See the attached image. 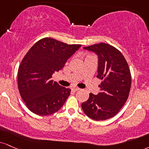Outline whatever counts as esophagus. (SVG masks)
I'll list each match as a JSON object with an SVG mask.
<instances>
[{"instance_id":"esophagus-1","label":"esophagus","mask_w":149,"mask_h":149,"mask_svg":"<svg viewBox=\"0 0 149 149\" xmlns=\"http://www.w3.org/2000/svg\"><path fill=\"white\" fill-rule=\"evenodd\" d=\"M72 89L73 91H75V92H76V91L80 90V88H78V87H73Z\"/></svg>"}]
</instances>
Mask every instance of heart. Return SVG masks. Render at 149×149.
Segmentation results:
<instances>
[{
  "label": "heart",
  "instance_id": "heart-1",
  "mask_svg": "<svg viewBox=\"0 0 149 149\" xmlns=\"http://www.w3.org/2000/svg\"><path fill=\"white\" fill-rule=\"evenodd\" d=\"M87 56H89V55H87ZM87 56H86V57H87Z\"/></svg>",
  "mask_w": 149,
  "mask_h": 149
}]
</instances>
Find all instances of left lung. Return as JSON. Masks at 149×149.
<instances>
[{
    "instance_id": "obj_1",
    "label": "left lung",
    "mask_w": 149,
    "mask_h": 149,
    "mask_svg": "<svg viewBox=\"0 0 149 149\" xmlns=\"http://www.w3.org/2000/svg\"><path fill=\"white\" fill-rule=\"evenodd\" d=\"M98 55L96 78L101 80V92L89 94V99L82 103V110L96 121L115 116L128 99L131 87V74L128 62L115 47L105 43L83 47Z\"/></svg>"
}]
</instances>
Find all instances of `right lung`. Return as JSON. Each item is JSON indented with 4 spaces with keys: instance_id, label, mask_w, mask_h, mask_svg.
Returning <instances> with one entry per match:
<instances>
[{
    "instance_id": "add662e5",
    "label": "right lung",
    "mask_w": 149,
    "mask_h": 149,
    "mask_svg": "<svg viewBox=\"0 0 149 149\" xmlns=\"http://www.w3.org/2000/svg\"><path fill=\"white\" fill-rule=\"evenodd\" d=\"M80 46L45 37L28 51L19 65L17 84L19 94L31 112L49 115L62 107L71 89L51 80L52 76L63 69L68 59Z\"/></svg>"
}]
</instances>
